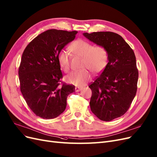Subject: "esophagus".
Segmentation results:
<instances>
[{
	"instance_id": "1",
	"label": "esophagus",
	"mask_w": 157,
	"mask_h": 157,
	"mask_svg": "<svg viewBox=\"0 0 157 157\" xmlns=\"http://www.w3.org/2000/svg\"><path fill=\"white\" fill-rule=\"evenodd\" d=\"M83 88H78V87H76L75 88V91H77V92H78V91H80L82 90Z\"/></svg>"
}]
</instances>
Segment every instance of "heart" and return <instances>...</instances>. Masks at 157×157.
I'll return each mask as SVG.
<instances>
[{"label": "heart", "mask_w": 157, "mask_h": 157, "mask_svg": "<svg viewBox=\"0 0 157 157\" xmlns=\"http://www.w3.org/2000/svg\"><path fill=\"white\" fill-rule=\"evenodd\" d=\"M69 49L74 55L82 57L79 71L72 72L65 77L67 82L77 86H83L91 78V74L86 68L94 73H99L103 70L107 63L108 52L101 45L94 46L91 43L79 39L73 43ZM58 62L65 72L70 69V56L68 51L62 50L58 54ZM86 68V69L85 68Z\"/></svg>", "instance_id": "obj_1"}]
</instances>
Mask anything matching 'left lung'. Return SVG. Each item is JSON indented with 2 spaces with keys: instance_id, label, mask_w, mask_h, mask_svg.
Returning <instances> with one entry per match:
<instances>
[{
  "instance_id": "left-lung-1",
  "label": "left lung",
  "mask_w": 157,
  "mask_h": 157,
  "mask_svg": "<svg viewBox=\"0 0 157 157\" xmlns=\"http://www.w3.org/2000/svg\"><path fill=\"white\" fill-rule=\"evenodd\" d=\"M83 36L104 47L108 52L109 62L89 87L92 91L91 112L99 120L110 121L126 113L136 95L138 79L136 56L123 37L114 32H84Z\"/></svg>"
}]
</instances>
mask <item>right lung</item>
<instances>
[{"mask_svg":"<svg viewBox=\"0 0 157 157\" xmlns=\"http://www.w3.org/2000/svg\"><path fill=\"white\" fill-rule=\"evenodd\" d=\"M77 31L48 30L26 46L19 69L21 91L27 105L37 116L53 119L67 106L68 95L75 86H60L62 73L58 54L73 41Z\"/></svg>","mask_w":157,"mask_h":157,"instance_id":"add662e5","label":"right lung"}]
</instances>
